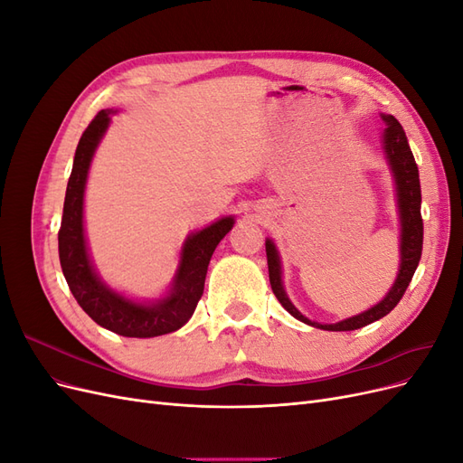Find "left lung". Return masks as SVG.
<instances>
[{
	"label": "left lung",
	"mask_w": 463,
	"mask_h": 463,
	"mask_svg": "<svg viewBox=\"0 0 463 463\" xmlns=\"http://www.w3.org/2000/svg\"><path fill=\"white\" fill-rule=\"evenodd\" d=\"M388 123L384 131V152L390 162L392 172L396 177V189H398V204H400V220H402V264L400 274L396 278L394 286L386 293V298L371 307L369 311L361 313L357 317L345 318L335 325H318L307 317H303L296 307L288 299L284 286H282V270H279V257L276 253V247L270 240H266V259H269V278L274 296L282 303L284 309L296 317L298 320L311 325L315 328L332 330V332H345V330H357L371 325V322L386 317L403 298L405 289H408L411 278L417 270V264L421 260L423 250V218H421V184H419V170L413 158V152L410 148L408 137L394 116H383Z\"/></svg>",
	"instance_id": "left-lung-1"
}]
</instances>
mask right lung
Returning <instances> with one entry per match:
<instances>
[{
	"mask_svg": "<svg viewBox=\"0 0 463 463\" xmlns=\"http://www.w3.org/2000/svg\"><path fill=\"white\" fill-rule=\"evenodd\" d=\"M109 125V111H98L82 133L75 150L73 170L67 181L63 218L58 233L60 262L73 298L96 325L125 338H154L181 328L197 309L204 278L216 245L232 228L233 218H222L191 235L181 250V264L170 296L154 305L135 303L108 289L96 278L82 233V194L92 154Z\"/></svg>",
	"mask_w": 463,
	"mask_h": 463,
	"instance_id": "1",
	"label": "right lung"
}]
</instances>
